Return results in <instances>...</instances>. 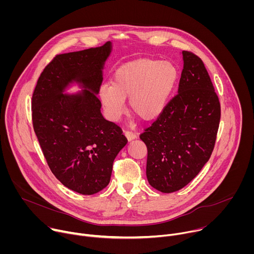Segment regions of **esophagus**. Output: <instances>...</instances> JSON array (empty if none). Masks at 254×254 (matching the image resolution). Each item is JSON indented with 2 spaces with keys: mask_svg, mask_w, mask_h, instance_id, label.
Here are the masks:
<instances>
[{
  "mask_svg": "<svg viewBox=\"0 0 254 254\" xmlns=\"http://www.w3.org/2000/svg\"><path fill=\"white\" fill-rule=\"evenodd\" d=\"M124 132H125V135L127 137V139H128V140L134 139V138L137 136V134H136L135 132L131 131V130H125Z\"/></svg>",
  "mask_w": 254,
  "mask_h": 254,
  "instance_id": "1",
  "label": "esophagus"
}]
</instances>
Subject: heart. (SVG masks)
<instances>
[{"instance_id":"1","label":"heart","mask_w":254,"mask_h":254,"mask_svg":"<svg viewBox=\"0 0 254 254\" xmlns=\"http://www.w3.org/2000/svg\"><path fill=\"white\" fill-rule=\"evenodd\" d=\"M177 78L176 68L166 61L138 59L121 66L114 74L113 84H103L99 98L106 117L118 120L128 99L129 111L141 121L160 116Z\"/></svg>"}]
</instances>
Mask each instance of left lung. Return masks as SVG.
Returning <instances> with one entry per match:
<instances>
[{"label": "left lung", "mask_w": 254, "mask_h": 254, "mask_svg": "<svg viewBox=\"0 0 254 254\" xmlns=\"http://www.w3.org/2000/svg\"><path fill=\"white\" fill-rule=\"evenodd\" d=\"M178 93L139 134L148 149L147 178L163 193L184 188L209 161L219 128L218 95L202 59L183 51Z\"/></svg>", "instance_id": "left-lung-1"}]
</instances>
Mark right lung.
<instances>
[{"instance_id":"1","label":"right lung","mask_w":254,"mask_h":254,"mask_svg":"<svg viewBox=\"0 0 254 254\" xmlns=\"http://www.w3.org/2000/svg\"><path fill=\"white\" fill-rule=\"evenodd\" d=\"M111 42L57 54L43 69L32 95V123L53 175L72 191L92 195L111 181L113 164L127 139L115 123L104 120L97 97L102 65ZM72 80L88 89L81 96L62 93Z\"/></svg>"}]
</instances>
